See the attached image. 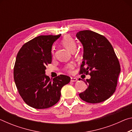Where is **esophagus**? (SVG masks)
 Wrapping results in <instances>:
<instances>
[{
	"mask_svg": "<svg viewBox=\"0 0 132 132\" xmlns=\"http://www.w3.org/2000/svg\"><path fill=\"white\" fill-rule=\"evenodd\" d=\"M77 80V78L76 77H71V79H70V81L71 82H75V81H76Z\"/></svg>",
	"mask_w": 132,
	"mask_h": 132,
	"instance_id": "34e87169",
	"label": "esophagus"
}]
</instances>
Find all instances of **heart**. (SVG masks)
<instances>
[{
  "instance_id": "1",
  "label": "heart",
  "mask_w": 132,
  "mask_h": 132,
  "mask_svg": "<svg viewBox=\"0 0 132 132\" xmlns=\"http://www.w3.org/2000/svg\"><path fill=\"white\" fill-rule=\"evenodd\" d=\"M62 43L65 47L70 51L71 52H73L76 50V42L75 40L72 37L69 36V35H66L64 37L62 40ZM52 54L53 55L54 54V51L53 50L52 51ZM75 68V64L73 63H69L65 66L64 69L69 73L72 72L73 69Z\"/></svg>"
}]
</instances>
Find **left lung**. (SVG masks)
<instances>
[{"label": "left lung", "mask_w": 132, "mask_h": 132, "mask_svg": "<svg viewBox=\"0 0 132 132\" xmlns=\"http://www.w3.org/2000/svg\"><path fill=\"white\" fill-rule=\"evenodd\" d=\"M76 37L84 48L80 73L91 76L85 81L88 88L79 94L80 97L88 103L103 102L116 90L120 72L119 62L112 45L103 35L83 30L78 32Z\"/></svg>", "instance_id": "obj_1"}]
</instances>
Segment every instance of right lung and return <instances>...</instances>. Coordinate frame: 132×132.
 I'll return each mask as SVG.
<instances>
[{"instance_id":"add662e5","label":"right lung","mask_w":132,"mask_h":132,"mask_svg":"<svg viewBox=\"0 0 132 132\" xmlns=\"http://www.w3.org/2000/svg\"><path fill=\"white\" fill-rule=\"evenodd\" d=\"M57 35H40L24 44L18 52L14 67V80L24 101L35 109H45L59 101L61 89L70 77L61 75L50 79L46 66L52 62L51 50Z\"/></svg>"}]
</instances>
